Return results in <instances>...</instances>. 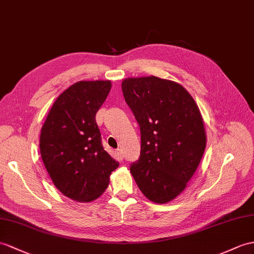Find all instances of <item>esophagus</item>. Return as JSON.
I'll list each match as a JSON object with an SVG mask.
<instances>
[{
	"mask_svg": "<svg viewBox=\"0 0 254 254\" xmlns=\"http://www.w3.org/2000/svg\"><path fill=\"white\" fill-rule=\"evenodd\" d=\"M116 156H117V158H119V160H123V158H124V155H123V151L122 150H117L116 151Z\"/></svg>",
	"mask_w": 254,
	"mask_h": 254,
	"instance_id": "34e87169",
	"label": "esophagus"
}]
</instances>
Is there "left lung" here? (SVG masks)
<instances>
[{
  "instance_id": "left-lung-1",
  "label": "left lung",
  "mask_w": 254,
  "mask_h": 254,
  "mask_svg": "<svg viewBox=\"0 0 254 254\" xmlns=\"http://www.w3.org/2000/svg\"><path fill=\"white\" fill-rule=\"evenodd\" d=\"M126 103L140 126V157L130 165L147 199L166 203L187 188L206 148L200 111L183 86L156 76L123 80Z\"/></svg>"
}]
</instances>
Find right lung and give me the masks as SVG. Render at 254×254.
<instances>
[{
  "mask_svg": "<svg viewBox=\"0 0 254 254\" xmlns=\"http://www.w3.org/2000/svg\"><path fill=\"white\" fill-rule=\"evenodd\" d=\"M110 80H80L55 101L42 127L40 151L55 187L69 198L97 199L119 163L101 143L98 110L111 90Z\"/></svg>",
  "mask_w": 254,
  "mask_h": 254,
  "instance_id": "add662e5",
  "label": "right lung"
}]
</instances>
